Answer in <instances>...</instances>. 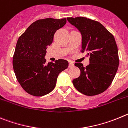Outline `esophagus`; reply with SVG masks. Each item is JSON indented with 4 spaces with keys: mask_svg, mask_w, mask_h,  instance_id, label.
<instances>
[{
    "mask_svg": "<svg viewBox=\"0 0 128 128\" xmlns=\"http://www.w3.org/2000/svg\"><path fill=\"white\" fill-rule=\"evenodd\" d=\"M74 66V63L71 61H69V68H72Z\"/></svg>",
    "mask_w": 128,
    "mask_h": 128,
    "instance_id": "34e87169",
    "label": "esophagus"
}]
</instances>
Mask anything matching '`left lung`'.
I'll return each mask as SVG.
<instances>
[{
  "label": "left lung",
  "mask_w": 128,
  "mask_h": 128,
  "mask_svg": "<svg viewBox=\"0 0 128 128\" xmlns=\"http://www.w3.org/2000/svg\"><path fill=\"white\" fill-rule=\"evenodd\" d=\"M69 22L82 34V53L90 56L89 64L74 66L80 75L72 80L77 90L86 96H96L105 91L111 85L119 64L118 49L114 37L100 22L85 17L68 18Z\"/></svg>",
  "instance_id": "1"
}]
</instances>
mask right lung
<instances>
[{
    "instance_id": "add662e5",
    "label": "right lung",
    "mask_w": 128,
    "mask_h": 128,
    "mask_svg": "<svg viewBox=\"0 0 128 128\" xmlns=\"http://www.w3.org/2000/svg\"><path fill=\"white\" fill-rule=\"evenodd\" d=\"M66 24V18H44L31 24L18 38L12 57L16 79L23 89L34 96L53 90L60 72L68 67L67 60L46 62V46L52 43L54 34Z\"/></svg>"
}]
</instances>
